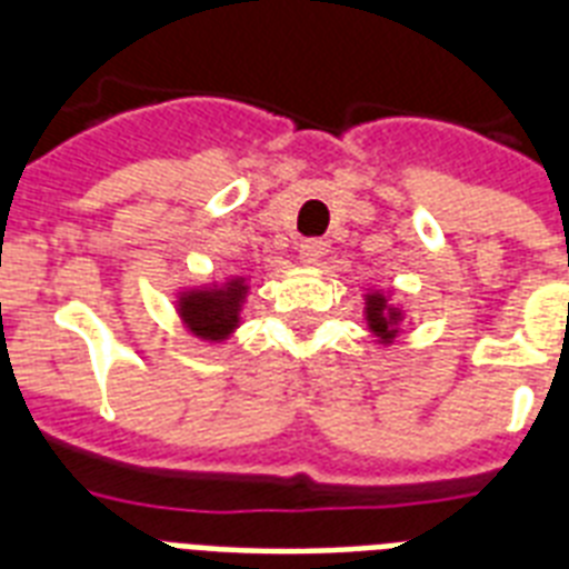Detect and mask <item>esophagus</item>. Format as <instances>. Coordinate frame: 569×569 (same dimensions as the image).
<instances>
[{"instance_id":"esophagus-1","label":"esophagus","mask_w":569,"mask_h":569,"mask_svg":"<svg viewBox=\"0 0 569 569\" xmlns=\"http://www.w3.org/2000/svg\"><path fill=\"white\" fill-rule=\"evenodd\" d=\"M325 253H328V241H321V239L301 241V259L307 262V266H319Z\"/></svg>"}]
</instances>
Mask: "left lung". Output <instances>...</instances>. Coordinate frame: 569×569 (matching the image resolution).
Masks as SVG:
<instances>
[{
	"instance_id": "8db88e82",
	"label": "left lung",
	"mask_w": 569,
	"mask_h": 569,
	"mask_svg": "<svg viewBox=\"0 0 569 569\" xmlns=\"http://www.w3.org/2000/svg\"><path fill=\"white\" fill-rule=\"evenodd\" d=\"M366 319H369V328L375 330V337L389 342V339L396 337V325L401 316H398V310H389L383 295H369V301H366Z\"/></svg>"
}]
</instances>
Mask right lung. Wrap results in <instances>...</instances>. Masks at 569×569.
I'll use <instances>...</instances> for the list:
<instances>
[{"label":"right lung","mask_w":569,"mask_h":569,"mask_svg":"<svg viewBox=\"0 0 569 569\" xmlns=\"http://www.w3.org/2000/svg\"><path fill=\"white\" fill-rule=\"evenodd\" d=\"M248 286L241 277L230 280L223 289H200L180 298V316L189 330L200 339H227L239 325V310Z\"/></svg>","instance_id":"obj_1"}]
</instances>
